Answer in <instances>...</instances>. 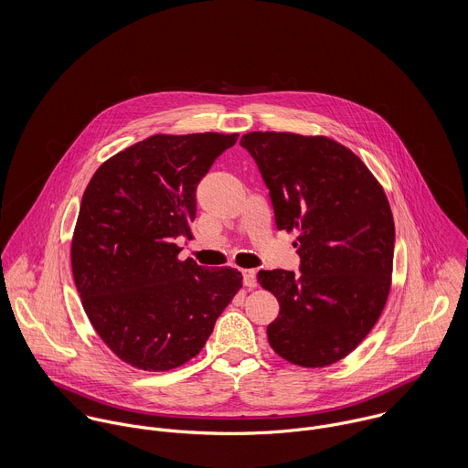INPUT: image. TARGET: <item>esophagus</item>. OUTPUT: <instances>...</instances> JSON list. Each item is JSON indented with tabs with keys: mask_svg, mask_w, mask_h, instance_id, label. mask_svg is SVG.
<instances>
[{
	"mask_svg": "<svg viewBox=\"0 0 468 468\" xmlns=\"http://www.w3.org/2000/svg\"><path fill=\"white\" fill-rule=\"evenodd\" d=\"M243 282H245V286H249V288H254V286L258 284V281H256V270H254V268H245V270H243Z\"/></svg>",
	"mask_w": 468,
	"mask_h": 468,
	"instance_id": "34e87169",
	"label": "esophagus"
}]
</instances>
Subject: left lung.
<instances>
[{"label": "left lung", "instance_id": "left-lung-1", "mask_svg": "<svg viewBox=\"0 0 468 468\" xmlns=\"http://www.w3.org/2000/svg\"><path fill=\"white\" fill-rule=\"evenodd\" d=\"M256 160L279 230H295L299 271L260 270L279 301L268 342L284 360L324 367L351 353L377 324L391 288L395 221L364 162L326 136L254 132Z\"/></svg>", "mask_w": 468, "mask_h": 468}]
</instances>
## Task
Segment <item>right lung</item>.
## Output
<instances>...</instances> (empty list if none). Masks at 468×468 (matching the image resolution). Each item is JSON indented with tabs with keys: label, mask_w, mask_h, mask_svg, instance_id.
Returning <instances> with one entry per match:
<instances>
[{
	"label": "right lung",
	"mask_w": 468,
	"mask_h": 468,
	"mask_svg": "<svg viewBox=\"0 0 468 468\" xmlns=\"http://www.w3.org/2000/svg\"><path fill=\"white\" fill-rule=\"evenodd\" d=\"M238 133L154 134L90 180L71 239V270L95 332L124 362L169 371L197 356L241 288L236 268L178 260L193 239L197 187Z\"/></svg>",
	"instance_id": "1"
}]
</instances>
